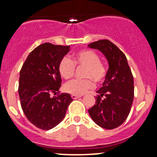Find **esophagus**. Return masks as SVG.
<instances>
[{
    "mask_svg": "<svg viewBox=\"0 0 157 157\" xmlns=\"http://www.w3.org/2000/svg\"><path fill=\"white\" fill-rule=\"evenodd\" d=\"M71 98L74 99V100H76V99L79 98V97H80L81 96H79V95H75V94H71Z\"/></svg>",
    "mask_w": 157,
    "mask_h": 157,
    "instance_id": "1",
    "label": "esophagus"
}]
</instances>
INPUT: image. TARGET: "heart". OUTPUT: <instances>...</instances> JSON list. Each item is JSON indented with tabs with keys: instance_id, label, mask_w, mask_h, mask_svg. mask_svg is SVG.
Instances as JSON below:
<instances>
[{
	"instance_id": "1",
	"label": "heart",
	"mask_w": 157,
	"mask_h": 157,
	"mask_svg": "<svg viewBox=\"0 0 157 157\" xmlns=\"http://www.w3.org/2000/svg\"><path fill=\"white\" fill-rule=\"evenodd\" d=\"M76 66L85 67L83 80H75L65 84L66 92L75 95H82L93 89L94 81L101 83L105 79L107 69L101 62L100 55L91 49H83L77 52L72 57V60L63 57L58 63V71L64 79L71 78L75 73Z\"/></svg>"
}]
</instances>
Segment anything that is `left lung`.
Listing matches in <instances>:
<instances>
[{
    "label": "left lung",
    "instance_id": "obj_1",
    "mask_svg": "<svg viewBox=\"0 0 157 157\" xmlns=\"http://www.w3.org/2000/svg\"><path fill=\"white\" fill-rule=\"evenodd\" d=\"M89 48L102 52L109 61L105 80L95 97L94 105L89 109L97 125L113 129L122 125L131 111L134 100V77L125 54L109 40L91 43Z\"/></svg>",
    "mask_w": 157,
    "mask_h": 157
}]
</instances>
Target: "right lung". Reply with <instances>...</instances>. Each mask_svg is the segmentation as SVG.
<instances>
[{
	"label": "right lung",
	"mask_w": 157,
	"mask_h": 157,
	"mask_svg": "<svg viewBox=\"0 0 157 157\" xmlns=\"http://www.w3.org/2000/svg\"><path fill=\"white\" fill-rule=\"evenodd\" d=\"M69 46L45 43L30 52L20 71L18 94L26 118L42 130H49L63 120L69 94H60L58 63L69 52ZM53 93L56 96L51 97Z\"/></svg>",
	"instance_id": "right-lung-1"
}]
</instances>
